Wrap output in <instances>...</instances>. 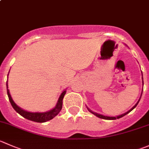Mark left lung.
I'll list each match as a JSON object with an SVG mask.
<instances>
[{
	"label": "left lung",
	"mask_w": 149,
	"mask_h": 149,
	"mask_svg": "<svg viewBox=\"0 0 149 149\" xmlns=\"http://www.w3.org/2000/svg\"><path fill=\"white\" fill-rule=\"evenodd\" d=\"M139 101H140V100H138V102H137L136 104H135V106H133V107H132V108H131V109L129 111H127V112H126V113H124V114H122V115H120V116H116V117H115V116H113V117H111V116H102V115H101V114H98V113H94V112H92V111H91L90 110H89V109H88V110H89V112H91V113H93L94 115H95V116H97V117L100 118V119H108V120H114V119H119V118H122V117H123L124 116H125V115H126V114H127V113H129L131 111H132V110H133L134 108H135V107L137 106V105H138V102H139Z\"/></svg>",
	"instance_id": "obj_1"
}]
</instances>
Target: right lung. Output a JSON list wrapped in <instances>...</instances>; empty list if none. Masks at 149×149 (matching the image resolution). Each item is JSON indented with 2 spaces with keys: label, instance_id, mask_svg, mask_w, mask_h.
Wrapping results in <instances>:
<instances>
[{
  "label": "right lung",
  "instance_id": "1",
  "mask_svg": "<svg viewBox=\"0 0 149 149\" xmlns=\"http://www.w3.org/2000/svg\"><path fill=\"white\" fill-rule=\"evenodd\" d=\"M6 88H7V95H8V99H9L10 102H11V105L14 108V109L17 111V113H19L22 116H23L25 119H28V120L33 121V122H46L47 121H49L52 119L54 116H57L61 111L62 108H63V100L64 97L66 93V91H64L63 93L60 95V98L58 100L57 104L56 105L55 108H53L51 111H48V112H45V113H31V112H27V111H24L19 107L17 106L15 104V102L13 101L12 98H11V95H10L9 90L8 89V80L6 81Z\"/></svg>",
  "mask_w": 149,
  "mask_h": 149
}]
</instances>
